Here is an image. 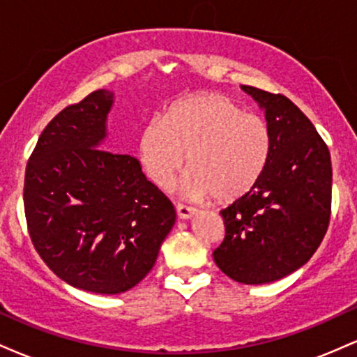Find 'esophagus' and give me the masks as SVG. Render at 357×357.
Here are the masks:
<instances>
[{
    "mask_svg": "<svg viewBox=\"0 0 357 357\" xmlns=\"http://www.w3.org/2000/svg\"><path fill=\"white\" fill-rule=\"evenodd\" d=\"M176 213L181 220H190L196 215V210L191 206H184V204H176Z\"/></svg>",
    "mask_w": 357,
    "mask_h": 357,
    "instance_id": "esophagus-1",
    "label": "esophagus"
}]
</instances>
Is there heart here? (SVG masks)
<instances>
[{"mask_svg":"<svg viewBox=\"0 0 357 357\" xmlns=\"http://www.w3.org/2000/svg\"><path fill=\"white\" fill-rule=\"evenodd\" d=\"M272 134L264 117L218 92H199L171 105L165 121L142 127L139 158L155 186L169 188L186 165V198L231 203L255 188L267 166Z\"/></svg>","mask_w":357,"mask_h":357,"instance_id":"1","label":"heart"}]
</instances>
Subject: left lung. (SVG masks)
I'll return each mask as SVG.
<instances>
[{"instance_id": "left-lung-1", "label": "left lung", "mask_w": 357, "mask_h": 357, "mask_svg": "<svg viewBox=\"0 0 357 357\" xmlns=\"http://www.w3.org/2000/svg\"><path fill=\"white\" fill-rule=\"evenodd\" d=\"M241 90L264 110L272 147L255 188L221 210L225 240L213 258L235 282L261 285L296 272L321 245L333 166L326 142L292 100L250 85Z\"/></svg>"}]
</instances>
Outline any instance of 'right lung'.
I'll use <instances>...</instances> for the list:
<instances>
[{
  "label": "right lung",
  "instance_id": "right-lung-1",
  "mask_svg": "<svg viewBox=\"0 0 357 357\" xmlns=\"http://www.w3.org/2000/svg\"><path fill=\"white\" fill-rule=\"evenodd\" d=\"M114 100L110 90H96L52 119L28 161L23 195L48 268L102 296L127 292L151 272L176 221L173 203L137 159L105 151Z\"/></svg>",
  "mask_w": 357,
  "mask_h": 357
}]
</instances>
